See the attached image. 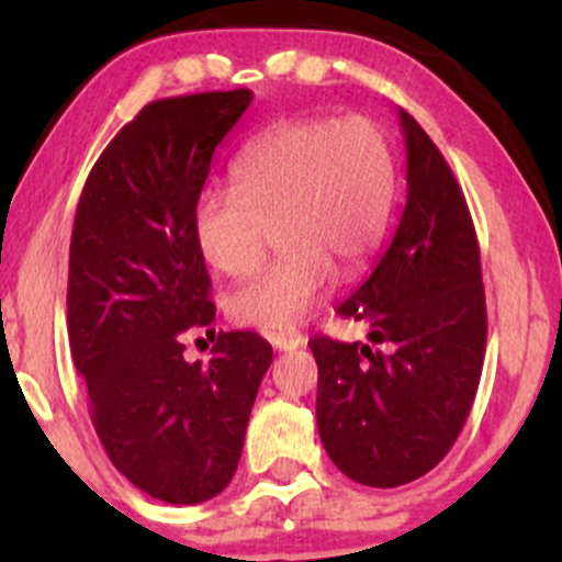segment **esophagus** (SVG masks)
<instances>
[{
  "instance_id": "1",
  "label": "esophagus",
  "mask_w": 562,
  "mask_h": 562,
  "mask_svg": "<svg viewBox=\"0 0 562 562\" xmlns=\"http://www.w3.org/2000/svg\"><path fill=\"white\" fill-rule=\"evenodd\" d=\"M269 340H272L277 351H293V348H301L306 344V338L301 333H274L269 335Z\"/></svg>"
}]
</instances>
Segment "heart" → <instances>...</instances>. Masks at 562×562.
Returning <instances> with one entry per match:
<instances>
[{"label":"heart","mask_w":562,"mask_h":562,"mask_svg":"<svg viewBox=\"0 0 562 562\" xmlns=\"http://www.w3.org/2000/svg\"><path fill=\"white\" fill-rule=\"evenodd\" d=\"M396 160L385 128L364 115L282 121L232 164V190L209 187L192 214L195 245L216 272L261 267L269 229L285 254L229 299L240 325L293 330L317 312L338 267L359 272L389 229Z\"/></svg>","instance_id":"1"}]
</instances>
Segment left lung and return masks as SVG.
Returning a JSON list of instances; mask_svg holds the SVG:
<instances>
[{
  "label": "left lung",
  "instance_id": "1",
  "mask_svg": "<svg viewBox=\"0 0 562 562\" xmlns=\"http://www.w3.org/2000/svg\"><path fill=\"white\" fill-rule=\"evenodd\" d=\"M406 203L367 282L338 306L367 344L308 340L317 425L348 479L393 488L434 470L465 425L486 353L481 254L465 195L434 139L398 111Z\"/></svg>",
  "mask_w": 562,
  "mask_h": 562
}]
</instances>
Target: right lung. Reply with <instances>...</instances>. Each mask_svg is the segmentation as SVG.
<instances>
[{
  "label": "right lung",
  "instance_id": "right-lung-1",
  "mask_svg": "<svg viewBox=\"0 0 562 562\" xmlns=\"http://www.w3.org/2000/svg\"><path fill=\"white\" fill-rule=\"evenodd\" d=\"M250 100L232 89L142 108L89 171L70 235L68 340L94 430L115 470L169 505L227 488L272 364L248 330L218 333L205 367L182 344L216 317L192 214Z\"/></svg>",
  "mask_w": 562,
  "mask_h": 562
}]
</instances>
